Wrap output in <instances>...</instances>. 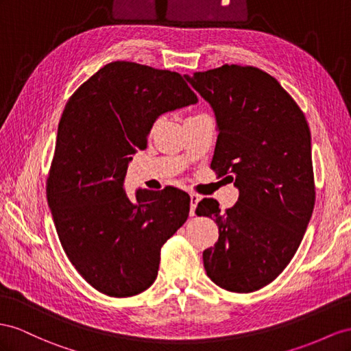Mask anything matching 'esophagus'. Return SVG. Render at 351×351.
I'll return each mask as SVG.
<instances>
[{
    "mask_svg": "<svg viewBox=\"0 0 351 351\" xmlns=\"http://www.w3.org/2000/svg\"><path fill=\"white\" fill-rule=\"evenodd\" d=\"M190 199H191V204H190V215H191V217H194V215H195L197 203L200 202L202 197H200L199 194H195V193H190Z\"/></svg>",
    "mask_w": 351,
    "mask_h": 351,
    "instance_id": "esophagus-1",
    "label": "esophagus"
}]
</instances>
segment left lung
<instances>
[{"mask_svg": "<svg viewBox=\"0 0 351 351\" xmlns=\"http://www.w3.org/2000/svg\"><path fill=\"white\" fill-rule=\"evenodd\" d=\"M185 78L217 119L210 167L239 190L226 212L213 199L197 206L219 228L215 247L203 252L204 269L222 289L254 292L291 263L311 218L308 124L280 83L258 68L222 65Z\"/></svg>", "mask_w": 351, "mask_h": 351, "instance_id": "left-lung-1", "label": "left lung"}]
</instances>
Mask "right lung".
I'll use <instances>...</instances> for the list:
<instances>
[{"instance_id": "obj_1", "label": "right lung", "mask_w": 351, "mask_h": 351, "mask_svg": "<svg viewBox=\"0 0 351 351\" xmlns=\"http://www.w3.org/2000/svg\"><path fill=\"white\" fill-rule=\"evenodd\" d=\"M197 101L181 74L117 60L66 102L47 203L66 256L96 291L125 298L154 283L161 246L186 221L190 195L139 188L130 200L124 178L158 117Z\"/></svg>"}]
</instances>
